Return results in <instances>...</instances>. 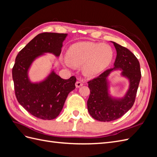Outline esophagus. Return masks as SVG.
Listing matches in <instances>:
<instances>
[{
    "mask_svg": "<svg viewBox=\"0 0 157 157\" xmlns=\"http://www.w3.org/2000/svg\"><path fill=\"white\" fill-rule=\"evenodd\" d=\"M83 85V83H82L80 81H77L75 83V86L77 88H79L80 86H82Z\"/></svg>",
    "mask_w": 157,
    "mask_h": 157,
    "instance_id": "esophagus-1",
    "label": "esophagus"
}]
</instances>
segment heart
Here are the masks:
<instances>
[{"label": "heart", "instance_id": "b5f03b06", "mask_svg": "<svg viewBox=\"0 0 157 157\" xmlns=\"http://www.w3.org/2000/svg\"><path fill=\"white\" fill-rule=\"evenodd\" d=\"M67 57L73 66H83V73L88 77L98 75L110 64L113 51L110 46L93 42H80L70 47ZM68 61L65 63L69 65Z\"/></svg>", "mask_w": 157, "mask_h": 157}]
</instances>
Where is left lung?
Returning <instances> with one entry per match:
<instances>
[{"instance_id":"obj_1","label":"left lung","mask_w":157,"mask_h":157,"mask_svg":"<svg viewBox=\"0 0 157 157\" xmlns=\"http://www.w3.org/2000/svg\"><path fill=\"white\" fill-rule=\"evenodd\" d=\"M112 42L117 50L114 67L88 82L90 90L88 111L94 119L101 122L117 120L130 110L134 103L141 77L140 62L134 54L125 47ZM118 69L122 71L121 75L129 81V88L121 98L112 97L108 93L107 77L113 70Z\"/></svg>"}]
</instances>
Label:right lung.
Instances as JSON below:
<instances>
[{
	"mask_svg": "<svg viewBox=\"0 0 157 157\" xmlns=\"http://www.w3.org/2000/svg\"><path fill=\"white\" fill-rule=\"evenodd\" d=\"M67 34L42 33L36 35L17 54L12 69L15 94L18 102L32 115L43 120L58 117L68 94L75 88L74 76L63 79L54 70L44 80L32 82L29 69L37 58L45 53L59 57Z\"/></svg>",
	"mask_w": 157,
	"mask_h": 157,
	"instance_id": "add662e5",
	"label": "right lung"
}]
</instances>
